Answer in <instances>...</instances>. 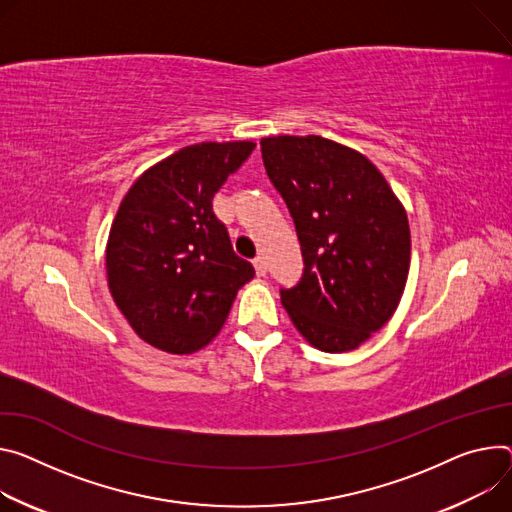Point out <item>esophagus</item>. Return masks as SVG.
<instances>
[{
    "mask_svg": "<svg viewBox=\"0 0 512 512\" xmlns=\"http://www.w3.org/2000/svg\"><path fill=\"white\" fill-rule=\"evenodd\" d=\"M253 265H255V271H257L259 277H263V275L267 273V261H265L263 257H257V259L253 261Z\"/></svg>",
    "mask_w": 512,
    "mask_h": 512,
    "instance_id": "esophagus-1",
    "label": "esophagus"
}]
</instances>
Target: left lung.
Returning <instances> with one entry per match:
<instances>
[{
    "instance_id": "8db88e82",
    "label": "left lung",
    "mask_w": 512,
    "mask_h": 512,
    "mask_svg": "<svg viewBox=\"0 0 512 512\" xmlns=\"http://www.w3.org/2000/svg\"><path fill=\"white\" fill-rule=\"evenodd\" d=\"M304 257L302 280L280 290L294 327L316 349H357L392 318L410 267L406 210L380 169L316 134L261 138Z\"/></svg>"
}]
</instances>
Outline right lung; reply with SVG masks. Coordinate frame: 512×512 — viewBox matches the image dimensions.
Here are the masks:
<instances>
[{
    "label": "right lung",
    "mask_w": 512,
    "mask_h": 512,
    "mask_svg": "<svg viewBox=\"0 0 512 512\" xmlns=\"http://www.w3.org/2000/svg\"><path fill=\"white\" fill-rule=\"evenodd\" d=\"M255 143L183 147L138 177L106 247L110 294L132 331L175 355L206 347L255 269L232 251L212 198Z\"/></svg>",
    "instance_id": "1"
}]
</instances>
